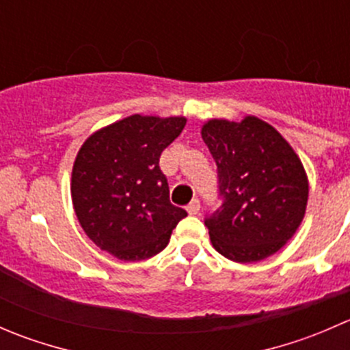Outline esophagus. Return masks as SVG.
<instances>
[{
  "instance_id": "34e87169",
  "label": "esophagus",
  "mask_w": 350,
  "mask_h": 350,
  "mask_svg": "<svg viewBox=\"0 0 350 350\" xmlns=\"http://www.w3.org/2000/svg\"><path fill=\"white\" fill-rule=\"evenodd\" d=\"M186 210H188L189 215H198V213H200V201L193 200L191 203L188 204V208H186Z\"/></svg>"
}]
</instances>
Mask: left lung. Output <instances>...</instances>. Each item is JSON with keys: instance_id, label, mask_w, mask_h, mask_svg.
<instances>
[{"instance_id": "8db88e82", "label": "left lung", "mask_w": 350, "mask_h": 350, "mask_svg": "<svg viewBox=\"0 0 350 350\" xmlns=\"http://www.w3.org/2000/svg\"><path fill=\"white\" fill-rule=\"evenodd\" d=\"M201 137L218 167L224 203L204 220L215 250L234 262H257L283 249L301 225L308 178L286 139L257 116L211 118Z\"/></svg>"}]
</instances>
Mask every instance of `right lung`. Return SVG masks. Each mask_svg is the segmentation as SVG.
<instances>
[{
    "instance_id": "right-lung-1",
    "label": "right lung",
    "mask_w": 350,
    "mask_h": 350,
    "mask_svg": "<svg viewBox=\"0 0 350 350\" xmlns=\"http://www.w3.org/2000/svg\"><path fill=\"white\" fill-rule=\"evenodd\" d=\"M185 116L130 115L91 133L72 165L70 196L84 234L120 260L165 249L186 210L169 201L159 169L162 150L183 132Z\"/></svg>"
}]
</instances>
